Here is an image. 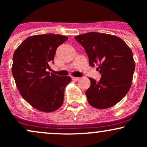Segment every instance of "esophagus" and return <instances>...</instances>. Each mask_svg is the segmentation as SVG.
Here are the masks:
<instances>
[{
    "label": "esophagus",
    "mask_w": 147,
    "mask_h": 147,
    "mask_svg": "<svg viewBox=\"0 0 147 147\" xmlns=\"http://www.w3.org/2000/svg\"><path fill=\"white\" fill-rule=\"evenodd\" d=\"M72 79L73 81H78L79 79V77H72Z\"/></svg>",
    "instance_id": "esophagus-1"
}]
</instances>
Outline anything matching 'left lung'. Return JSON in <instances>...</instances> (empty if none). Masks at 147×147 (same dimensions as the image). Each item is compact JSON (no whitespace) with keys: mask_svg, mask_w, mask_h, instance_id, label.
I'll use <instances>...</instances> for the list:
<instances>
[{"mask_svg":"<svg viewBox=\"0 0 147 147\" xmlns=\"http://www.w3.org/2000/svg\"><path fill=\"white\" fill-rule=\"evenodd\" d=\"M75 38L85 49L89 65H98L97 70L102 75L98 82L89 78L88 102L97 109L115 106L131 86L136 67L132 50L122 38L109 34L91 32Z\"/></svg>","mask_w":147,"mask_h":147,"instance_id":"obj_1","label":"left lung"}]
</instances>
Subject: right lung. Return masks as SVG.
<instances>
[{
    "mask_svg": "<svg viewBox=\"0 0 147 147\" xmlns=\"http://www.w3.org/2000/svg\"><path fill=\"white\" fill-rule=\"evenodd\" d=\"M68 39L54 34L28 37L16 49L11 67L15 83L21 95L37 110L53 112L62 106L64 90L71 82L68 76L50 74L57 48Z\"/></svg>",
    "mask_w": 147,
    "mask_h": 147,
    "instance_id": "1",
    "label": "right lung"
}]
</instances>
